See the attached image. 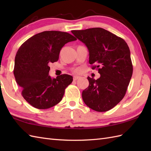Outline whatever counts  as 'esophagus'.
<instances>
[{
	"mask_svg": "<svg viewBox=\"0 0 151 151\" xmlns=\"http://www.w3.org/2000/svg\"><path fill=\"white\" fill-rule=\"evenodd\" d=\"M80 78V76H74V77H73V80H74V81H77V80L78 79H79Z\"/></svg>",
	"mask_w": 151,
	"mask_h": 151,
	"instance_id": "34e87169",
	"label": "esophagus"
}]
</instances>
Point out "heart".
I'll use <instances>...</instances> for the list:
<instances>
[{"label": "heart", "mask_w": 151, "mask_h": 151, "mask_svg": "<svg viewBox=\"0 0 151 151\" xmlns=\"http://www.w3.org/2000/svg\"><path fill=\"white\" fill-rule=\"evenodd\" d=\"M78 71V70H75V72H77Z\"/></svg>", "instance_id": "obj_1"}]
</instances>
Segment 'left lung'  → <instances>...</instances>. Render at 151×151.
<instances>
[{
	"mask_svg": "<svg viewBox=\"0 0 151 151\" xmlns=\"http://www.w3.org/2000/svg\"><path fill=\"white\" fill-rule=\"evenodd\" d=\"M89 50V63L97 69L100 78L88 76L89 86L82 91V99L89 108L106 111L124 97L133 66L129 47L121 37L102 28L72 30Z\"/></svg>",
	"mask_w": 151,
	"mask_h": 151,
	"instance_id": "left-lung-1",
	"label": "left lung"
}]
</instances>
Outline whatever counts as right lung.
I'll return each mask as SVG.
<instances>
[{"mask_svg": "<svg viewBox=\"0 0 151 151\" xmlns=\"http://www.w3.org/2000/svg\"><path fill=\"white\" fill-rule=\"evenodd\" d=\"M76 40L67 32L44 31L21 45L15 58L14 74L23 98L33 107L48 109L62 100L73 76L63 74L51 78L49 65L57 62L67 43Z\"/></svg>", "mask_w": 151, "mask_h": 151, "instance_id": "1", "label": "right lung"}]
</instances>
